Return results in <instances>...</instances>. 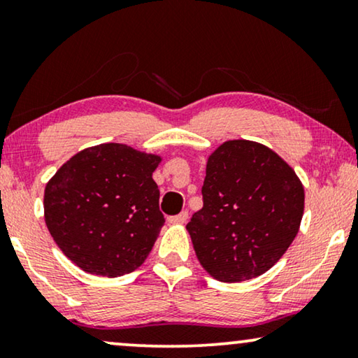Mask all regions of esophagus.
Listing matches in <instances>:
<instances>
[{"label": "esophagus", "mask_w": 358, "mask_h": 358, "mask_svg": "<svg viewBox=\"0 0 358 358\" xmlns=\"http://www.w3.org/2000/svg\"><path fill=\"white\" fill-rule=\"evenodd\" d=\"M187 218H189L187 212H180L179 215H176V217H169L168 222L173 223V224H182V223L187 222Z\"/></svg>", "instance_id": "obj_1"}]
</instances>
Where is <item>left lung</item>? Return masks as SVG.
I'll return each instance as SVG.
<instances>
[{"label": "left lung", "mask_w": 358, "mask_h": 358, "mask_svg": "<svg viewBox=\"0 0 358 358\" xmlns=\"http://www.w3.org/2000/svg\"><path fill=\"white\" fill-rule=\"evenodd\" d=\"M202 195V210L185 228L203 271L228 283L272 268L305 210V187L292 166L251 140H228L208 156Z\"/></svg>", "instance_id": "8db88e82"}]
</instances>
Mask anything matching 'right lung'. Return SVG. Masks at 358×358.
Instances as JSON below:
<instances>
[{
  "label": "right lung",
  "instance_id": "add662e5",
  "mask_svg": "<svg viewBox=\"0 0 358 358\" xmlns=\"http://www.w3.org/2000/svg\"><path fill=\"white\" fill-rule=\"evenodd\" d=\"M163 161L125 143L78 151L48 180L43 218L81 271L120 277L148 257L164 223L153 173Z\"/></svg>",
  "mask_w": 358,
  "mask_h": 358
}]
</instances>
